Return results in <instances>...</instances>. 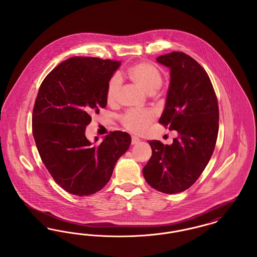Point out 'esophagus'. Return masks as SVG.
I'll use <instances>...</instances> for the list:
<instances>
[{
	"label": "esophagus",
	"mask_w": 257,
	"mask_h": 257,
	"mask_svg": "<svg viewBox=\"0 0 257 257\" xmlns=\"http://www.w3.org/2000/svg\"><path fill=\"white\" fill-rule=\"evenodd\" d=\"M140 143V139L138 137H132V145H137Z\"/></svg>",
	"instance_id": "1"
}]
</instances>
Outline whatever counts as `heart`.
Returning a JSON list of instances; mask_svg holds the SVG:
<instances>
[{
  "label": "heart",
  "instance_id": "heart-1",
  "mask_svg": "<svg viewBox=\"0 0 257 257\" xmlns=\"http://www.w3.org/2000/svg\"><path fill=\"white\" fill-rule=\"evenodd\" d=\"M127 77L141 86L147 93H154L158 90L162 83V75L159 70L147 62H140L130 67ZM121 81L118 76L110 78L107 87L106 97L109 103H114L119 93ZM155 118V113L151 110H129L121 116V121L126 129L134 133H143Z\"/></svg>",
  "mask_w": 257,
  "mask_h": 257
}]
</instances>
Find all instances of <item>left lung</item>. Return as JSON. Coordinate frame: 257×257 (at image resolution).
<instances>
[{"label":"left lung","mask_w":257,"mask_h":257,"mask_svg":"<svg viewBox=\"0 0 257 257\" xmlns=\"http://www.w3.org/2000/svg\"><path fill=\"white\" fill-rule=\"evenodd\" d=\"M170 68V86L159 122L177 131L171 146L148 141L152 156L145 179L165 194L181 193L196 182L207 166L219 132V106L206 71L182 52L160 56Z\"/></svg>","instance_id":"1"}]
</instances>
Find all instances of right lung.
I'll list each match as a JSON object with an SVG mask.
<instances>
[{"mask_svg": "<svg viewBox=\"0 0 257 257\" xmlns=\"http://www.w3.org/2000/svg\"><path fill=\"white\" fill-rule=\"evenodd\" d=\"M119 66L120 61L74 57L55 67L39 87L34 139L44 166L69 194L100 191L131 145L130 135L120 131L105 136L100 145L86 137L90 114L107 106L108 84Z\"/></svg>", "mask_w": 257, "mask_h": 257, "instance_id": "add662e5", "label": "right lung"}]
</instances>
